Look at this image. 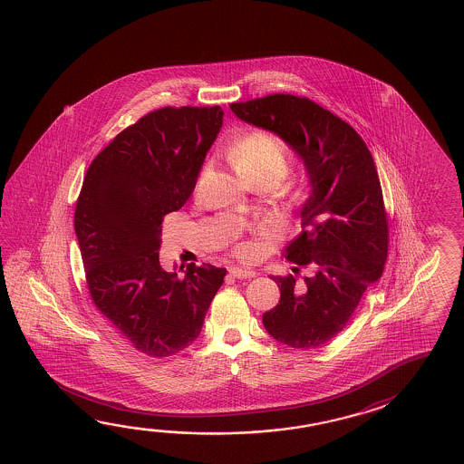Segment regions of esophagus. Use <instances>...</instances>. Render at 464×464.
Listing matches in <instances>:
<instances>
[{
	"label": "esophagus",
	"instance_id": "obj_1",
	"mask_svg": "<svg viewBox=\"0 0 464 464\" xmlns=\"http://www.w3.org/2000/svg\"><path fill=\"white\" fill-rule=\"evenodd\" d=\"M229 275L233 276V277H237V279H253L255 277V271H251V269H245V267H231L229 269Z\"/></svg>",
	"mask_w": 464,
	"mask_h": 464
}]
</instances>
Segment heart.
<instances>
[{"label":"heart","mask_w":464,"mask_h":464,"mask_svg":"<svg viewBox=\"0 0 464 464\" xmlns=\"http://www.w3.org/2000/svg\"><path fill=\"white\" fill-rule=\"evenodd\" d=\"M229 160L237 173L251 185L257 181L271 183L273 187L283 180L289 170V155L279 139L263 130L239 135L229 147ZM303 188L299 181L291 180L284 185L281 199L294 203L301 198ZM237 253L243 257L253 256L251 245H241Z\"/></svg>","instance_id":"obj_1"}]
</instances>
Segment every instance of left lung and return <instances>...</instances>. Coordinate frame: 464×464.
Instances as JSON below:
<instances>
[{
	"mask_svg": "<svg viewBox=\"0 0 464 464\" xmlns=\"http://www.w3.org/2000/svg\"><path fill=\"white\" fill-rule=\"evenodd\" d=\"M247 123L277 133L299 153L311 180L301 209L303 231L283 255L305 267L273 277L281 291L263 324L276 341L315 349L350 321L367 287L377 283L388 256V217L379 173L355 129L307 97L273 94L229 104Z\"/></svg>",
	"mask_w": 464,
	"mask_h": 464,
	"instance_id": "left-lung-1",
	"label": "left lung"
}]
</instances>
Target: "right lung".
<instances>
[{
    "label": "right lung",
    "mask_w": 464,
    "mask_h": 464,
    "mask_svg": "<svg viewBox=\"0 0 464 464\" xmlns=\"http://www.w3.org/2000/svg\"><path fill=\"white\" fill-rule=\"evenodd\" d=\"M223 125L213 107H161L115 135L85 173L74 229L85 283L99 313L149 357L187 349L227 269L159 261L161 221L193 193L203 160Z\"/></svg>",
    "instance_id": "right-lung-1"
}]
</instances>
